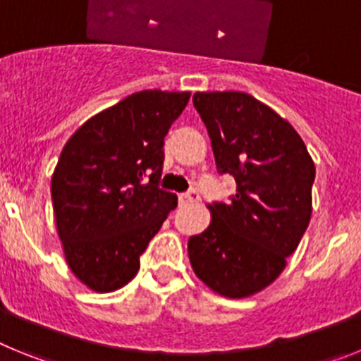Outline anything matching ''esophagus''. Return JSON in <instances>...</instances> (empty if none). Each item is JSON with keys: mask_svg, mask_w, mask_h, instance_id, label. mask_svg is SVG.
I'll return each mask as SVG.
<instances>
[{"mask_svg": "<svg viewBox=\"0 0 361 361\" xmlns=\"http://www.w3.org/2000/svg\"><path fill=\"white\" fill-rule=\"evenodd\" d=\"M180 199V202H197L199 200V191L197 190H190L186 191V193H183V195L178 197Z\"/></svg>", "mask_w": 361, "mask_h": 361, "instance_id": "34e87169", "label": "esophagus"}]
</instances>
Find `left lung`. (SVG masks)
<instances>
[{
    "label": "left lung",
    "instance_id": "8db88e82",
    "mask_svg": "<svg viewBox=\"0 0 361 361\" xmlns=\"http://www.w3.org/2000/svg\"><path fill=\"white\" fill-rule=\"evenodd\" d=\"M216 170L237 180L231 202L208 204L212 222L188 240L195 275L226 298L275 282L312 213L314 162L291 124L244 92H197Z\"/></svg>",
    "mask_w": 361,
    "mask_h": 361
}]
</instances>
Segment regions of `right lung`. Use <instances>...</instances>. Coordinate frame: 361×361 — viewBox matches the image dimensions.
I'll return each mask as SVG.
<instances>
[{"label":"right lung","mask_w":361,"mask_h":361,"mask_svg":"<svg viewBox=\"0 0 361 361\" xmlns=\"http://www.w3.org/2000/svg\"><path fill=\"white\" fill-rule=\"evenodd\" d=\"M188 101L190 92H137L95 114L66 141L50 188L57 235L68 267L92 291L126 286L177 206L159 178L164 137Z\"/></svg>","instance_id":"right-lung-1"}]
</instances>
